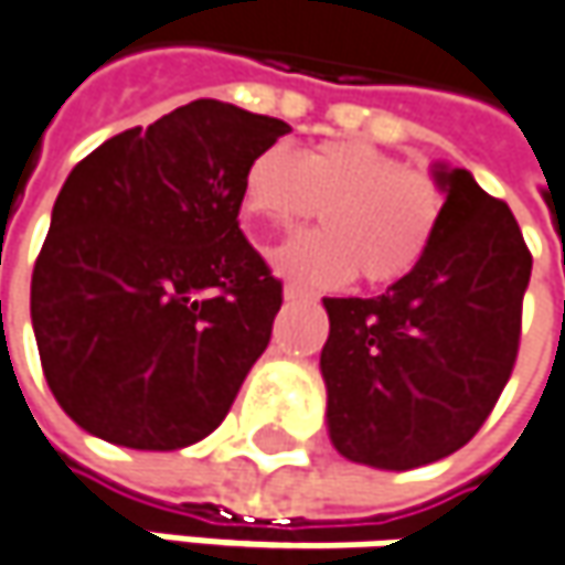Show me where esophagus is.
<instances>
[{"label":"esophagus","instance_id":"esophagus-1","mask_svg":"<svg viewBox=\"0 0 565 565\" xmlns=\"http://www.w3.org/2000/svg\"><path fill=\"white\" fill-rule=\"evenodd\" d=\"M310 297V290L307 287H300V284H284V300H307Z\"/></svg>","mask_w":565,"mask_h":565}]
</instances>
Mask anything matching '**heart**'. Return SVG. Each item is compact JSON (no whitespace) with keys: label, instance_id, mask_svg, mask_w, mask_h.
<instances>
[{"label":"heart","instance_id":"obj_1","mask_svg":"<svg viewBox=\"0 0 565 565\" xmlns=\"http://www.w3.org/2000/svg\"><path fill=\"white\" fill-rule=\"evenodd\" d=\"M243 207L278 230L323 211L322 230L271 252V265L287 278L339 287L358 275L367 287H383L422 262L441 223L445 194L431 175L361 140H329L300 159L275 143L249 162Z\"/></svg>","mask_w":565,"mask_h":565}]
</instances>
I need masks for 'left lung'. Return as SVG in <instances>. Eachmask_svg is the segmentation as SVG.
I'll use <instances>...</instances> for the list:
<instances>
[{
  "label": "left lung",
  "instance_id": "8db88e82",
  "mask_svg": "<svg viewBox=\"0 0 565 565\" xmlns=\"http://www.w3.org/2000/svg\"><path fill=\"white\" fill-rule=\"evenodd\" d=\"M445 211L422 262L381 297H326L329 441L351 463L413 470L460 450L509 383L531 252L509 204L431 166Z\"/></svg>",
  "mask_w": 565,
  "mask_h": 565
}]
</instances>
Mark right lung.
Returning a JSON list of instances; mask_svg holds the SVG:
<instances>
[{
  "mask_svg": "<svg viewBox=\"0 0 565 565\" xmlns=\"http://www.w3.org/2000/svg\"><path fill=\"white\" fill-rule=\"evenodd\" d=\"M290 127L201 98L70 172L31 275L53 399L83 431L179 450L226 418L271 339L281 281L236 223L249 162Z\"/></svg>",
  "mask_w": 565,
  "mask_h": 565,
  "instance_id": "add662e5",
  "label": "right lung"
}]
</instances>
